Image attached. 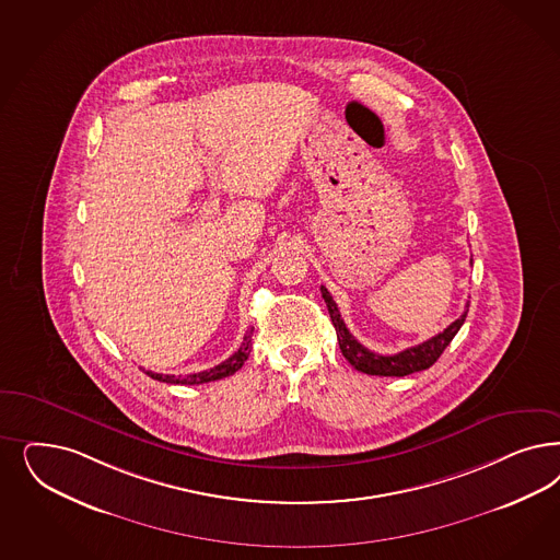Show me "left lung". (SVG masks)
Returning <instances> with one entry per match:
<instances>
[{"label":"left lung","mask_w":560,"mask_h":560,"mask_svg":"<svg viewBox=\"0 0 560 560\" xmlns=\"http://www.w3.org/2000/svg\"><path fill=\"white\" fill-rule=\"evenodd\" d=\"M322 296H324L325 305H327V311H329L331 324L336 327L338 343H340L343 359L350 362L357 371L366 373V375H380V377H406V375H412V373H418V371H424V369L433 366L434 362L439 361V357L443 354V350L455 338L459 327L466 322L469 307V305H466V311L462 313V317L455 319L447 329H443L441 334H436L431 340L412 346V348H406V350L397 352L394 357H383V354H375L369 348H364L348 331V327L343 324L342 315L338 311V305L334 303L331 294L327 292L325 287H322Z\"/></svg>","instance_id":"left-lung-1"}]
</instances>
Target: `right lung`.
I'll return each mask as SVG.
<instances>
[{
    "label": "right lung",
    "mask_w": 560,
    "mask_h": 560,
    "mask_svg": "<svg viewBox=\"0 0 560 560\" xmlns=\"http://www.w3.org/2000/svg\"><path fill=\"white\" fill-rule=\"evenodd\" d=\"M252 334L253 327L245 334L241 348L236 350L233 357H229L226 361L220 362L217 366H212L210 371H201V373H194V375H185V377H175V375H161V373H152V371H145L148 377L152 380L163 381V383H175V385H199V383H210V381L222 380V377H229L236 373L245 361L249 359V352H252Z\"/></svg>",
    "instance_id": "obj_1"
}]
</instances>
